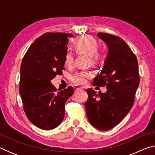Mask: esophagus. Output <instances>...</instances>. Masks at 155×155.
<instances>
[{
    "label": "esophagus",
    "instance_id": "obj_1",
    "mask_svg": "<svg viewBox=\"0 0 155 155\" xmlns=\"http://www.w3.org/2000/svg\"><path fill=\"white\" fill-rule=\"evenodd\" d=\"M83 89L82 88H81V87H74V91L75 92H77V91H81V90H82Z\"/></svg>",
    "mask_w": 155,
    "mask_h": 155
}]
</instances>
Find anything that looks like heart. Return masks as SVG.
Returning a JSON list of instances; mask_svg holds the SVG:
<instances>
[{
    "label": "heart",
    "mask_w": 155,
    "mask_h": 155,
    "mask_svg": "<svg viewBox=\"0 0 155 155\" xmlns=\"http://www.w3.org/2000/svg\"><path fill=\"white\" fill-rule=\"evenodd\" d=\"M74 51L77 54H87L92 64H98L103 59V52L98 48V41L95 38L90 35H85L75 39L72 42ZM74 63V56L72 52H67L65 55V65L68 67L72 66ZM93 77V73L89 70H82L72 76L70 81L74 85L83 86L87 83L88 78Z\"/></svg>",
    "instance_id": "b5f03b06"
}]
</instances>
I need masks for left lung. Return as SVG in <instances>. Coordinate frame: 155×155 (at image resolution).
<instances>
[{
  "label": "left lung",
  "mask_w": 155,
  "mask_h": 155,
  "mask_svg": "<svg viewBox=\"0 0 155 155\" xmlns=\"http://www.w3.org/2000/svg\"><path fill=\"white\" fill-rule=\"evenodd\" d=\"M108 46V56L101 72L94 78V86H106L105 93L87 89L85 103L90 124L101 130L117 126L124 118L134 104L140 84L137 57L121 38L98 33Z\"/></svg>",
  "instance_id": "obj_1"
}]
</instances>
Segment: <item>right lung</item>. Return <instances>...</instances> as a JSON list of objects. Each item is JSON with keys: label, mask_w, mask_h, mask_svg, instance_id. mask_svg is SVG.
<instances>
[{"label": "right lung", "mask_w": 155, "mask_h": 155, "mask_svg": "<svg viewBox=\"0 0 155 155\" xmlns=\"http://www.w3.org/2000/svg\"><path fill=\"white\" fill-rule=\"evenodd\" d=\"M70 33L48 32L31 44L20 66L19 91L23 109L28 120L43 130H52L61 124L65 103L74 94L68 87L57 91L51 81L64 69L66 44Z\"/></svg>", "instance_id": "obj_1"}]
</instances>
